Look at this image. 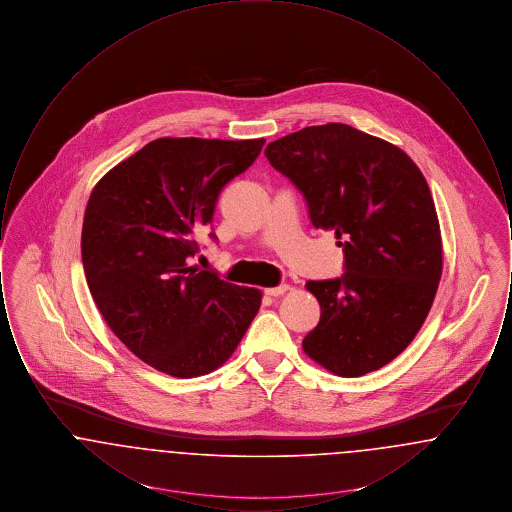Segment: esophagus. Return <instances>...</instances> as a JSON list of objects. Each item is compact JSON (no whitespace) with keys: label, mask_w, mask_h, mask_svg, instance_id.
I'll return each instance as SVG.
<instances>
[{"label":"esophagus","mask_w":512,"mask_h":512,"mask_svg":"<svg viewBox=\"0 0 512 512\" xmlns=\"http://www.w3.org/2000/svg\"><path fill=\"white\" fill-rule=\"evenodd\" d=\"M286 292H288V286H286V284H280V286H276V288H268V290H265V293L270 295V297H280L282 293Z\"/></svg>","instance_id":"1"}]
</instances>
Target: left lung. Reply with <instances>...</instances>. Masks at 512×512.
Here are the masks:
<instances>
[{"instance_id": "left-lung-1", "label": "left lung", "mask_w": 512, "mask_h": 512, "mask_svg": "<svg viewBox=\"0 0 512 512\" xmlns=\"http://www.w3.org/2000/svg\"><path fill=\"white\" fill-rule=\"evenodd\" d=\"M268 163L303 195L315 228L334 230L343 274L309 280L320 303L305 353L353 378L393 361L428 317L441 278L430 188L399 147L330 122L270 142Z\"/></svg>"}]
</instances>
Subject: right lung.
<instances>
[{"instance_id":"obj_1","label":"right lung","mask_w":512,"mask_h":512,"mask_svg":"<svg viewBox=\"0 0 512 512\" xmlns=\"http://www.w3.org/2000/svg\"><path fill=\"white\" fill-rule=\"evenodd\" d=\"M265 140L161 138L107 172L90 195L82 263L99 313L147 365L176 378L219 368L261 307V292L190 267L195 234L222 188ZM217 242L215 232L209 234Z\"/></svg>"}]
</instances>
